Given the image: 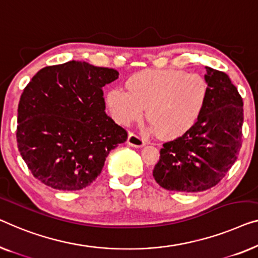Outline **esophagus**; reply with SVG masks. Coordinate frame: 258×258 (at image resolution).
I'll return each mask as SVG.
<instances>
[{"instance_id": "esophagus-1", "label": "esophagus", "mask_w": 258, "mask_h": 258, "mask_svg": "<svg viewBox=\"0 0 258 258\" xmlns=\"http://www.w3.org/2000/svg\"><path fill=\"white\" fill-rule=\"evenodd\" d=\"M126 143L132 147L135 148H142L145 144V141L143 140V137H141L138 134L135 133H130L128 136V140H126Z\"/></svg>"}]
</instances>
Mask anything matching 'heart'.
Segmentation results:
<instances>
[{
    "mask_svg": "<svg viewBox=\"0 0 258 258\" xmlns=\"http://www.w3.org/2000/svg\"><path fill=\"white\" fill-rule=\"evenodd\" d=\"M128 91L110 89L107 103L120 124L140 120L147 107L151 128L163 137L184 135L203 114L207 100V85L199 74L179 70H147L126 81Z\"/></svg>",
    "mask_w": 258,
    "mask_h": 258,
    "instance_id": "obj_1",
    "label": "heart"
}]
</instances>
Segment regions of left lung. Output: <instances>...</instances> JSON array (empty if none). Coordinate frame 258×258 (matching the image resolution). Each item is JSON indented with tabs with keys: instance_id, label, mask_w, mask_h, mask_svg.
Here are the masks:
<instances>
[{
	"instance_id": "8db88e82",
	"label": "left lung",
	"mask_w": 258,
	"mask_h": 258,
	"mask_svg": "<svg viewBox=\"0 0 258 258\" xmlns=\"http://www.w3.org/2000/svg\"><path fill=\"white\" fill-rule=\"evenodd\" d=\"M207 100L203 114L181 137L160 149L157 184L169 191L201 192L215 186L241 149L243 101L225 72L206 66Z\"/></svg>"
}]
</instances>
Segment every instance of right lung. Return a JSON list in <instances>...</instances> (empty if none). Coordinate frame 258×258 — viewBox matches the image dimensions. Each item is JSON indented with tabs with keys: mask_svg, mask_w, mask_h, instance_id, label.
Instances as JSON below:
<instances>
[{
	"mask_svg": "<svg viewBox=\"0 0 258 258\" xmlns=\"http://www.w3.org/2000/svg\"><path fill=\"white\" fill-rule=\"evenodd\" d=\"M118 78L86 61L46 66L18 103L17 145L33 177L61 191L87 187L128 134L106 114L102 87Z\"/></svg>",
	"mask_w": 258,
	"mask_h": 258,
	"instance_id": "obj_1",
	"label": "right lung"
}]
</instances>
